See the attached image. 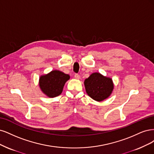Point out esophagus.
Wrapping results in <instances>:
<instances>
[{"mask_svg": "<svg viewBox=\"0 0 154 154\" xmlns=\"http://www.w3.org/2000/svg\"><path fill=\"white\" fill-rule=\"evenodd\" d=\"M74 77L77 79H80V75H79L78 73H75V75H74Z\"/></svg>", "mask_w": 154, "mask_h": 154, "instance_id": "1", "label": "esophagus"}]
</instances>
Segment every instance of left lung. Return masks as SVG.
<instances>
[{"label": "left lung", "instance_id": "1", "mask_svg": "<svg viewBox=\"0 0 154 154\" xmlns=\"http://www.w3.org/2000/svg\"><path fill=\"white\" fill-rule=\"evenodd\" d=\"M88 95L98 102L109 97L113 90L112 79L104 77L99 73H93L84 81Z\"/></svg>", "mask_w": 154, "mask_h": 154}]
</instances>
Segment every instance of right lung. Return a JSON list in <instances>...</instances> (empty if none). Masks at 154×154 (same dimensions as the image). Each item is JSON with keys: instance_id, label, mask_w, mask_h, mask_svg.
I'll use <instances>...</instances> for the list:
<instances>
[{"instance_id": "1", "label": "right lung", "mask_w": 154, "mask_h": 154, "mask_svg": "<svg viewBox=\"0 0 154 154\" xmlns=\"http://www.w3.org/2000/svg\"><path fill=\"white\" fill-rule=\"evenodd\" d=\"M70 79L67 74L53 70L39 78V85L42 91L49 97L59 96L63 91L64 84Z\"/></svg>"}]
</instances>
